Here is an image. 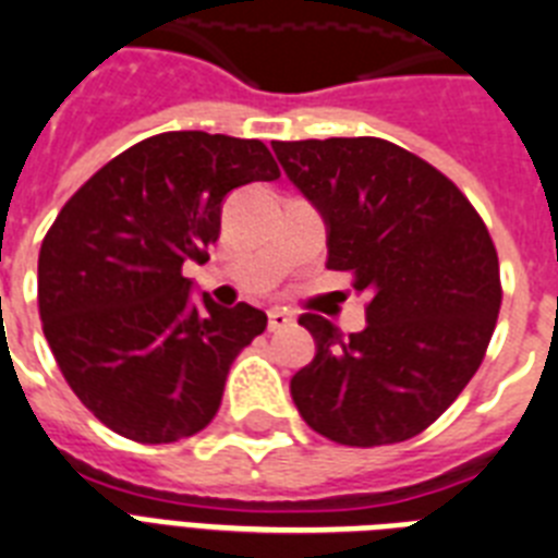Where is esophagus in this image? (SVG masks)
Returning <instances> with one entry per match:
<instances>
[{
	"instance_id": "1",
	"label": "esophagus",
	"mask_w": 558,
	"mask_h": 558,
	"mask_svg": "<svg viewBox=\"0 0 558 558\" xmlns=\"http://www.w3.org/2000/svg\"><path fill=\"white\" fill-rule=\"evenodd\" d=\"M292 326V315H289L287 308H271L269 312V331H280Z\"/></svg>"
}]
</instances>
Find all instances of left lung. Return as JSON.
<instances>
[{
  "mask_svg": "<svg viewBox=\"0 0 558 558\" xmlns=\"http://www.w3.org/2000/svg\"><path fill=\"white\" fill-rule=\"evenodd\" d=\"M329 227V269L368 292L366 329L301 315L315 360L292 377L306 425L374 448L423 434L480 368L502 306L499 257L462 190L386 138L271 142Z\"/></svg>",
  "mask_w": 558,
  "mask_h": 558,
  "instance_id": "8db88e82",
  "label": "left lung"
}]
</instances>
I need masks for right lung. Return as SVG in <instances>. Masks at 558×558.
I'll list each match as a JSON object with an SVG mask.
<instances>
[{
  "label": "right lung",
  "instance_id": "1",
  "mask_svg": "<svg viewBox=\"0 0 558 558\" xmlns=\"http://www.w3.org/2000/svg\"><path fill=\"white\" fill-rule=\"evenodd\" d=\"M280 178L264 142L201 130L149 135L107 161L39 250V317L73 395L121 437L161 446L221 409L232 360L266 315L190 303L186 260H209L227 192Z\"/></svg>",
  "mask_w": 558,
  "mask_h": 558
}]
</instances>
